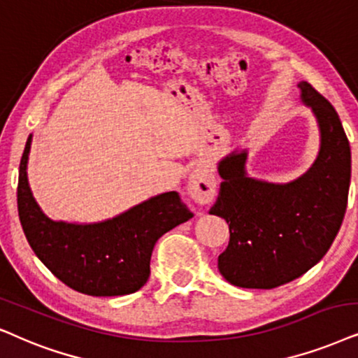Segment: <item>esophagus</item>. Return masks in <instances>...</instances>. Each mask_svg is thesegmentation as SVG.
Masks as SVG:
<instances>
[{
	"instance_id": "1",
	"label": "esophagus",
	"mask_w": 358,
	"mask_h": 358,
	"mask_svg": "<svg viewBox=\"0 0 358 358\" xmlns=\"http://www.w3.org/2000/svg\"><path fill=\"white\" fill-rule=\"evenodd\" d=\"M188 193L196 203H210L216 193V180L213 171L206 166H198L188 178Z\"/></svg>"
}]
</instances>
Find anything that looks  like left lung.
<instances>
[{"label": "left lung", "mask_w": 358, "mask_h": 358, "mask_svg": "<svg viewBox=\"0 0 358 358\" xmlns=\"http://www.w3.org/2000/svg\"><path fill=\"white\" fill-rule=\"evenodd\" d=\"M301 97L317 117L320 152L312 169L286 185L250 178L246 152L220 164L223 182L210 215L229 226L218 269L229 284L273 289L301 278L325 256L345 216L350 145L336 108L301 83Z\"/></svg>", "instance_id": "obj_1"}]
</instances>
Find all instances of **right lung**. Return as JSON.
Listing matches in <instances>:
<instances>
[{
  "label": "right lung",
  "instance_id": "1",
  "mask_svg": "<svg viewBox=\"0 0 358 358\" xmlns=\"http://www.w3.org/2000/svg\"><path fill=\"white\" fill-rule=\"evenodd\" d=\"M26 142L17 178V213L29 246L59 280L87 296H125L138 291L150 275L158 238L193 218L176 192L158 194L96 224L49 220L33 198L26 164Z\"/></svg>",
  "mask_w": 358,
  "mask_h": 358
}]
</instances>
